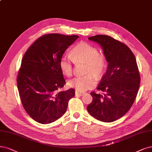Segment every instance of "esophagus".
<instances>
[{
	"label": "esophagus",
	"mask_w": 152,
	"mask_h": 152,
	"mask_svg": "<svg viewBox=\"0 0 152 152\" xmlns=\"http://www.w3.org/2000/svg\"><path fill=\"white\" fill-rule=\"evenodd\" d=\"M75 94H76V95H77V96H82V95L84 94V93H81V92H79L77 91H76Z\"/></svg>",
	"instance_id": "1"
}]
</instances>
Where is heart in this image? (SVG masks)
<instances>
[{
    "instance_id": "obj_1",
    "label": "heart",
    "mask_w": 152,
    "mask_h": 152,
    "mask_svg": "<svg viewBox=\"0 0 152 152\" xmlns=\"http://www.w3.org/2000/svg\"><path fill=\"white\" fill-rule=\"evenodd\" d=\"M75 63H86L85 74L70 80L67 84L69 87L75 88L79 92H84L93 87L96 84L95 77H102L106 67L104 56L99 54L98 49L86 42H80L72 48L71 56L64 54L60 59L59 67L63 74L71 77L73 73L72 64Z\"/></svg>"
}]
</instances>
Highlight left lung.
Instances as JSON below:
<instances>
[{
	"mask_svg": "<svg viewBox=\"0 0 152 152\" xmlns=\"http://www.w3.org/2000/svg\"><path fill=\"white\" fill-rule=\"evenodd\" d=\"M88 39L100 45L108 64L97 87L103 93H91L93 101L87 110L101 121L113 122L125 115L135 100L140 83L137 61L126 45L110 36Z\"/></svg>",
	"mask_w": 152,
	"mask_h": 152,
	"instance_id": "obj_1",
	"label": "left lung"
}]
</instances>
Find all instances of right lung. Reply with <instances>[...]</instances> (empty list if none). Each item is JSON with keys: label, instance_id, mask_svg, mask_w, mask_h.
I'll return each mask as SVG.
<instances>
[{"label": "right lung", "instance_id": "add662e5", "mask_svg": "<svg viewBox=\"0 0 152 152\" xmlns=\"http://www.w3.org/2000/svg\"><path fill=\"white\" fill-rule=\"evenodd\" d=\"M79 37L59 34L44 35L27 49L17 78L20 98L32 118L41 124L59 119L66 111L75 90L58 91L66 81L59 61L66 50Z\"/></svg>", "mask_w": 152, "mask_h": 152}]
</instances>
